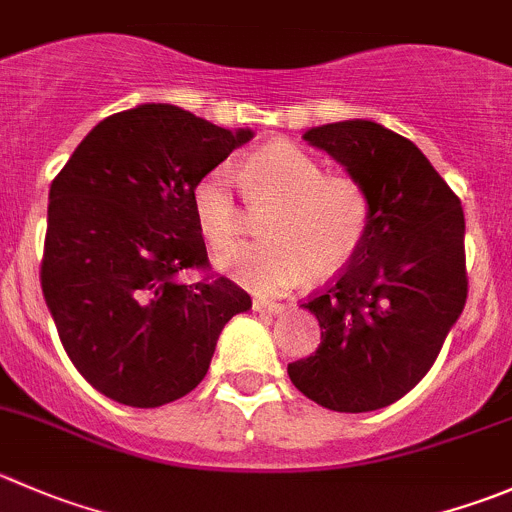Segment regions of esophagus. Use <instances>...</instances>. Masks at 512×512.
I'll use <instances>...</instances> for the list:
<instances>
[{
	"label": "esophagus",
	"mask_w": 512,
	"mask_h": 512,
	"mask_svg": "<svg viewBox=\"0 0 512 512\" xmlns=\"http://www.w3.org/2000/svg\"><path fill=\"white\" fill-rule=\"evenodd\" d=\"M252 310L267 312V315H280V312L285 310V305H280V302H272V300H252Z\"/></svg>",
	"instance_id": "obj_1"
}]
</instances>
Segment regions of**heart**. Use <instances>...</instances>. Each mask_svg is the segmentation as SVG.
<instances>
[{"label": "heart", "instance_id": "obj_1", "mask_svg": "<svg viewBox=\"0 0 512 512\" xmlns=\"http://www.w3.org/2000/svg\"><path fill=\"white\" fill-rule=\"evenodd\" d=\"M237 185L252 205L275 202L262 227L270 237L232 247L217 265L260 295H280L300 285L315 267L337 270L350 260L367 230L370 200L355 177L330 175L305 147L272 140L197 182L192 207L212 247L232 245L245 230Z\"/></svg>", "mask_w": 512, "mask_h": 512}]
</instances>
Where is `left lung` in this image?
<instances>
[{
    "label": "left lung",
    "instance_id": "8db88e82",
    "mask_svg": "<svg viewBox=\"0 0 512 512\" xmlns=\"http://www.w3.org/2000/svg\"><path fill=\"white\" fill-rule=\"evenodd\" d=\"M302 137L365 187L370 220L350 265L302 305L320 345L287 375L327 410L388 408L433 367L465 307L463 207L428 157L382 124L345 119Z\"/></svg>",
    "mask_w": 512,
    "mask_h": 512
}]
</instances>
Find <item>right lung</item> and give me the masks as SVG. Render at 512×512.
<instances>
[{"label": "right lung", "mask_w": 512, "mask_h": 512, "mask_svg": "<svg viewBox=\"0 0 512 512\" xmlns=\"http://www.w3.org/2000/svg\"><path fill=\"white\" fill-rule=\"evenodd\" d=\"M175 104H137L79 142L49 187L42 292L84 380L130 408L185 398L207 375L222 327L252 307L207 267L197 182L252 140Z\"/></svg>", "instance_id": "1"}]
</instances>
